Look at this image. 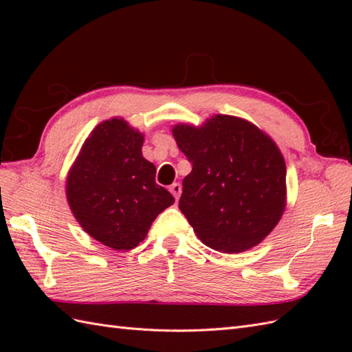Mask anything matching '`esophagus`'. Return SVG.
Here are the masks:
<instances>
[{
  "label": "esophagus",
  "instance_id": "34e87169",
  "mask_svg": "<svg viewBox=\"0 0 352 352\" xmlns=\"http://www.w3.org/2000/svg\"><path fill=\"white\" fill-rule=\"evenodd\" d=\"M169 190H170L172 195L175 197V199L178 201V198H180V195H182V184H180V183H174V184H170Z\"/></svg>",
  "mask_w": 352,
  "mask_h": 352
}]
</instances>
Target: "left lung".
Wrapping results in <instances>:
<instances>
[{"instance_id":"8db88e82","label":"left lung","mask_w":352,"mask_h":352,"mask_svg":"<svg viewBox=\"0 0 352 352\" xmlns=\"http://www.w3.org/2000/svg\"><path fill=\"white\" fill-rule=\"evenodd\" d=\"M172 134L192 163L178 207L199 241L227 254L258 245L286 208V163L275 142L230 115L177 124Z\"/></svg>"}]
</instances>
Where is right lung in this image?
<instances>
[{
    "instance_id": "add662e5",
    "label": "right lung",
    "mask_w": 352,
    "mask_h": 352,
    "mask_svg": "<svg viewBox=\"0 0 352 352\" xmlns=\"http://www.w3.org/2000/svg\"><path fill=\"white\" fill-rule=\"evenodd\" d=\"M142 145L144 134L124 118L107 119L89 134L66 177L74 218L116 251L136 248L175 201L155 183V166L142 155Z\"/></svg>"
}]
</instances>
